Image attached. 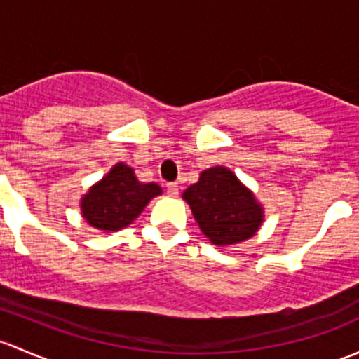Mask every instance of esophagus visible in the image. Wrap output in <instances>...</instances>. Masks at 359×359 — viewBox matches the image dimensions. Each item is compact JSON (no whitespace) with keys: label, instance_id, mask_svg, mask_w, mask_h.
Returning a JSON list of instances; mask_svg holds the SVG:
<instances>
[{"label":"esophagus","instance_id":"esophagus-1","mask_svg":"<svg viewBox=\"0 0 359 359\" xmlns=\"http://www.w3.org/2000/svg\"><path fill=\"white\" fill-rule=\"evenodd\" d=\"M167 192H168V196H177V194H179V184H175V182L167 184Z\"/></svg>","mask_w":359,"mask_h":359}]
</instances>
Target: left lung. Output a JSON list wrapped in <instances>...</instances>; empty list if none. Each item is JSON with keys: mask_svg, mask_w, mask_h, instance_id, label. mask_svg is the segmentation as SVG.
Wrapping results in <instances>:
<instances>
[{"mask_svg": "<svg viewBox=\"0 0 359 359\" xmlns=\"http://www.w3.org/2000/svg\"><path fill=\"white\" fill-rule=\"evenodd\" d=\"M199 229L215 246L249 239L263 224V208L232 170L211 167L184 191Z\"/></svg>", "mask_w": 359, "mask_h": 359, "instance_id": "8db88e82", "label": "left lung"}]
</instances>
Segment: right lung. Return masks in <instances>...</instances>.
I'll return each instance as SVG.
<instances>
[{
    "label": "right lung",
    "instance_id": "obj_1",
    "mask_svg": "<svg viewBox=\"0 0 359 359\" xmlns=\"http://www.w3.org/2000/svg\"><path fill=\"white\" fill-rule=\"evenodd\" d=\"M160 194L158 184L139 182L129 165L116 163L82 196L81 211L90 227L116 232L130 225L151 199Z\"/></svg>",
    "mask_w": 359,
    "mask_h": 359
}]
</instances>
